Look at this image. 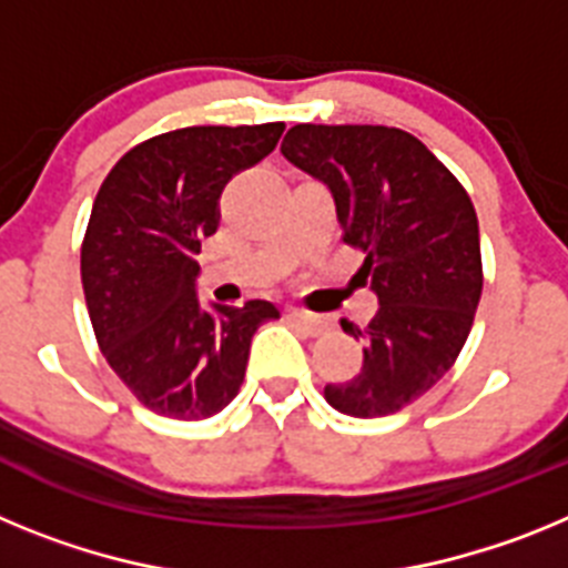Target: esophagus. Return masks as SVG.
I'll use <instances>...</instances> for the list:
<instances>
[{
	"label": "esophagus",
	"instance_id": "obj_1",
	"mask_svg": "<svg viewBox=\"0 0 568 568\" xmlns=\"http://www.w3.org/2000/svg\"><path fill=\"white\" fill-rule=\"evenodd\" d=\"M287 321L293 324L295 329H301L304 335H310V338H315V335H324V329H327V321L318 318V315H313V313H304V310H287Z\"/></svg>",
	"mask_w": 568,
	"mask_h": 568
}]
</instances>
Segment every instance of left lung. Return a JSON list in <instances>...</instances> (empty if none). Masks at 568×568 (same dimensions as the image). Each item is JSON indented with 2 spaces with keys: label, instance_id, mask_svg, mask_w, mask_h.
I'll use <instances>...</instances> for the list:
<instances>
[{
  "label": "left lung",
  "instance_id": "8db88e82",
  "mask_svg": "<svg viewBox=\"0 0 568 568\" xmlns=\"http://www.w3.org/2000/svg\"><path fill=\"white\" fill-rule=\"evenodd\" d=\"M284 159L333 190L341 239L364 253L378 295L361 373L324 398L353 418L400 413L444 378L469 338L480 290L478 215L469 193L413 133L384 124H295Z\"/></svg>",
  "mask_w": 568,
  "mask_h": 568
}]
</instances>
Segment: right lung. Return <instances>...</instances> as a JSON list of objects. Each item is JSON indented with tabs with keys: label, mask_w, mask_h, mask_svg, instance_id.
Here are the masks:
<instances>
[{
	"label": "right lung",
	"mask_w": 568,
	"mask_h": 568,
	"mask_svg": "<svg viewBox=\"0 0 568 568\" xmlns=\"http://www.w3.org/2000/svg\"><path fill=\"white\" fill-rule=\"evenodd\" d=\"M284 122L182 128L135 144L113 164L82 241V287L99 349L150 413L204 420L239 395L270 301L202 310V241L241 170L273 153Z\"/></svg>",
	"instance_id": "obj_1"
}]
</instances>
